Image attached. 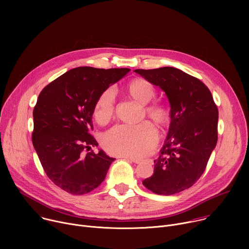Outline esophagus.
<instances>
[{
    "label": "esophagus",
    "instance_id": "esophagus-1",
    "mask_svg": "<svg viewBox=\"0 0 249 249\" xmlns=\"http://www.w3.org/2000/svg\"><path fill=\"white\" fill-rule=\"evenodd\" d=\"M123 159H126V160H131V161H133V162H135V163H140L141 162V160H139V159H135V158H130V157H122Z\"/></svg>",
    "mask_w": 249,
    "mask_h": 249
}]
</instances>
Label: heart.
Wrapping results in <instances>:
<instances>
[{"mask_svg":"<svg viewBox=\"0 0 249 249\" xmlns=\"http://www.w3.org/2000/svg\"><path fill=\"white\" fill-rule=\"evenodd\" d=\"M126 92L141 104L149 103L156 95L155 88L144 79H134L126 86ZM146 115L158 126L165 127L170 121V110L166 105L155 102L145 107ZM114 113V92L105 89L98 97L94 117L98 123L108 122ZM158 133L149 122L137 125H117L103 137V146L113 155L122 157H143L156 145Z\"/></svg>","mask_w":249,"mask_h":249,"instance_id":"1","label":"heart"}]
</instances>
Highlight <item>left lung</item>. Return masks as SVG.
Masks as SVG:
<instances>
[{
    "label": "left lung",
    "mask_w": 249,
    "mask_h": 249,
    "mask_svg": "<svg viewBox=\"0 0 249 249\" xmlns=\"http://www.w3.org/2000/svg\"><path fill=\"white\" fill-rule=\"evenodd\" d=\"M134 72L165 92L170 125L154 174L143 181L159 195L191 187L203 174L218 141L219 111L209 89L198 79L173 67Z\"/></svg>",
    "instance_id": "obj_1"
}]
</instances>
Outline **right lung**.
Instances as JSON below:
<instances>
[{"label": "right lung", "mask_w": 249, "mask_h": 249, "mask_svg": "<svg viewBox=\"0 0 249 249\" xmlns=\"http://www.w3.org/2000/svg\"><path fill=\"white\" fill-rule=\"evenodd\" d=\"M130 69L79 67L46 86L33 109L32 143L50 180L64 191L83 195L96 188L115 160L89 134L99 95Z\"/></svg>", "instance_id": "obj_1"}]
</instances>
